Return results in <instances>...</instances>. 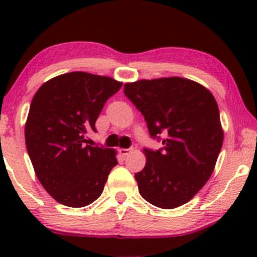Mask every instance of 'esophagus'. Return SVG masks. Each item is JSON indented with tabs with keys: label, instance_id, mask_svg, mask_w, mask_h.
I'll use <instances>...</instances> for the list:
<instances>
[{
	"label": "esophagus",
	"instance_id": "esophagus-1",
	"mask_svg": "<svg viewBox=\"0 0 257 257\" xmlns=\"http://www.w3.org/2000/svg\"><path fill=\"white\" fill-rule=\"evenodd\" d=\"M131 152H132V149H120L119 150V153L123 156V157L128 156Z\"/></svg>",
	"mask_w": 257,
	"mask_h": 257
}]
</instances>
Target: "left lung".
<instances>
[{
  "label": "left lung",
  "mask_w": 257,
  "mask_h": 257,
  "mask_svg": "<svg viewBox=\"0 0 257 257\" xmlns=\"http://www.w3.org/2000/svg\"><path fill=\"white\" fill-rule=\"evenodd\" d=\"M124 94L145 117L150 137L163 145L144 149L146 164L135 174L139 193L162 209L185 204L211 176L222 147L216 100L181 77L126 83Z\"/></svg>",
  "instance_id": "obj_1"
}]
</instances>
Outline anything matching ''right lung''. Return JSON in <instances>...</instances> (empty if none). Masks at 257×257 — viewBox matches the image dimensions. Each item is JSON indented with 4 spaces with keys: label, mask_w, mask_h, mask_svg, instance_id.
<instances>
[{
    "label": "right lung",
    "mask_w": 257,
    "mask_h": 257,
    "mask_svg": "<svg viewBox=\"0 0 257 257\" xmlns=\"http://www.w3.org/2000/svg\"><path fill=\"white\" fill-rule=\"evenodd\" d=\"M122 83L106 76L70 72L36 91L25 124V143L38 180L60 204L89 205L118 164L116 151L87 145L85 134Z\"/></svg>",
    "instance_id": "add662e5"
}]
</instances>
